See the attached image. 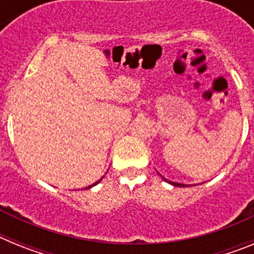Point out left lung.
Segmentation results:
<instances>
[{
    "label": "left lung",
    "mask_w": 254,
    "mask_h": 254,
    "mask_svg": "<svg viewBox=\"0 0 254 254\" xmlns=\"http://www.w3.org/2000/svg\"><path fill=\"white\" fill-rule=\"evenodd\" d=\"M159 176H160V174H159ZM161 178H163L165 182H168V183H170V185H172V186H176V187H186V186H187V185H183V183H177V182L168 181V179H165V178H164V177H161Z\"/></svg>",
    "instance_id": "obj_1"
}]
</instances>
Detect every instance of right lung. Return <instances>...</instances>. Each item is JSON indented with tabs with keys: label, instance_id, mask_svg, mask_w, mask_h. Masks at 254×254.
<instances>
[{
	"label": "right lung",
	"instance_id": "obj_1",
	"mask_svg": "<svg viewBox=\"0 0 254 254\" xmlns=\"http://www.w3.org/2000/svg\"><path fill=\"white\" fill-rule=\"evenodd\" d=\"M102 179H103V177L99 179V181H96L95 183H93V185H90V186H87V187H85V190H89V188H91V187H94V186H96V185H98V183H99L100 181H102Z\"/></svg>",
	"mask_w": 254,
	"mask_h": 254
}]
</instances>
